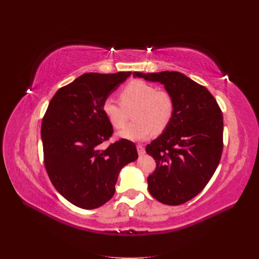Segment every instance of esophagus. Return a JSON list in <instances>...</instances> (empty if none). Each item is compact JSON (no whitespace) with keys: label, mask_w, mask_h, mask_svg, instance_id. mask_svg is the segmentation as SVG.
Segmentation results:
<instances>
[{"label":"esophagus","mask_w":259,"mask_h":259,"mask_svg":"<svg viewBox=\"0 0 259 259\" xmlns=\"http://www.w3.org/2000/svg\"><path fill=\"white\" fill-rule=\"evenodd\" d=\"M136 148H137V151H138L139 154H144L145 153V148H144L143 145H137Z\"/></svg>","instance_id":"esophagus-1"}]
</instances>
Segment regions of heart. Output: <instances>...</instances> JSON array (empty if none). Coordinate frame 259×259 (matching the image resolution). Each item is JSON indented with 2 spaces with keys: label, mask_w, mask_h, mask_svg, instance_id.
<instances>
[{
  "label": "heart",
  "mask_w": 259,
  "mask_h": 259,
  "mask_svg": "<svg viewBox=\"0 0 259 259\" xmlns=\"http://www.w3.org/2000/svg\"><path fill=\"white\" fill-rule=\"evenodd\" d=\"M122 104L112 97L103 103V111L115 128H122L127 121V111L133 112V122L119 133V136L130 140H145L152 133H162L173 119L174 99L170 94L156 90L154 85L142 80L126 84L120 94Z\"/></svg>",
  "instance_id": "heart-1"
}]
</instances>
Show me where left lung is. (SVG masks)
<instances>
[{
	"mask_svg": "<svg viewBox=\"0 0 259 259\" xmlns=\"http://www.w3.org/2000/svg\"><path fill=\"white\" fill-rule=\"evenodd\" d=\"M133 75L163 84L174 99L173 119L146 147L156 163L148 177V189L163 204H183L204 189L221 161L222 110L206 88L180 72Z\"/></svg>",
	"mask_w": 259,
	"mask_h": 259,
	"instance_id": "left-lung-1",
	"label": "left lung"
}]
</instances>
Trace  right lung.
Wrapping results in <instances>:
<instances>
[{"label": "right lung", "mask_w": 259, "mask_h": 259, "mask_svg": "<svg viewBox=\"0 0 259 259\" xmlns=\"http://www.w3.org/2000/svg\"><path fill=\"white\" fill-rule=\"evenodd\" d=\"M131 74L84 73L56 92L43 116L46 171L56 190L77 207L104 205L113 197L120 170L138 158L127 139L100 148L113 133L104 100Z\"/></svg>", "instance_id": "obj_1"}]
</instances>
